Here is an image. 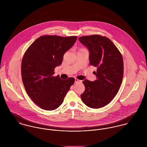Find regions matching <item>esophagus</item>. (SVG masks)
Returning <instances> with one entry per match:
<instances>
[{
    "label": "esophagus",
    "instance_id": "esophagus-1",
    "mask_svg": "<svg viewBox=\"0 0 147 147\" xmlns=\"http://www.w3.org/2000/svg\"><path fill=\"white\" fill-rule=\"evenodd\" d=\"M75 83H79V82H81L80 80H79L78 79H75Z\"/></svg>",
    "mask_w": 147,
    "mask_h": 147
}]
</instances>
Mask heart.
Instances as JSON below:
<instances>
[{
    "label": "heart",
    "instance_id": "1",
    "mask_svg": "<svg viewBox=\"0 0 147 147\" xmlns=\"http://www.w3.org/2000/svg\"><path fill=\"white\" fill-rule=\"evenodd\" d=\"M83 49H80L79 50H83Z\"/></svg>",
    "mask_w": 147,
    "mask_h": 147
}]
</instances>
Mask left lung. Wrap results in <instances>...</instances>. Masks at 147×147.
I'll return each instance as SVG.
<instances>
[{
	"mask_svg": "<svg viewBox=\"0 0 147 147\" xmlns=\"http://www.w3.org/2000/svg\"><path fill=\"white\" fill-rule=\"evenodd\" d=\"M80 42L89 50V63L97 68L94 82L84 80L81 98L87 106L98 109L110 102L122 84L124 65L122 54L107 37L95 34L80 37Z\"/></svg>",
	"mask_w": 147,
	"mask_h": 147,
	"instance_id": "1",
	"label": "left lung"
}]
</instances>
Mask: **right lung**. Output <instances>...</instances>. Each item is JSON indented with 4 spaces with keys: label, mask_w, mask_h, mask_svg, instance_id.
<instances>
[{
    "label": "right lung",
    "mask_w": 147,
    "mask_h": 147,
    "mask_svg": "<svg viewBox=\"0 0 147 147\" xmlns=\"http://www.w3.org/2000/svg\"><path fill=\"white\" fill-rule=\"evenodd\" d=\"M76 36L45 35L33 42L21 62V77L32 100L46 110H53L63 103L74 78L62 80L54 76V69L62 63L63 55L76 42Z\"/></svg>",
    "instance_id": "1"
}]
</instances>
